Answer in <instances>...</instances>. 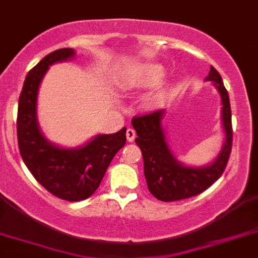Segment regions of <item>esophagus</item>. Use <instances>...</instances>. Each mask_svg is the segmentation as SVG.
<instances>
[{
    "mask_svg": "<svg viewBox=\"0 0 258 258\" xmlns=\"http://www.w3.org/2000/svg\"><path fill=\"white\" fill-rule=\"evenodd\" d=\"M134 138H136V132H134V129L129 127V129L126 131V139L129 142H133Z\"/></svg>",
    "mask_w": 258,
    "mask_h": 258,
    "instance_id": "obj_1",
    "label": "esophagus"
}]
</instances>
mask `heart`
<instances>
[{"mask_svg": "<svg viewBox=\"0 0 258 258\" xmlns=\"http://www.w3.org/2000/svg\"><path fill=\"white\" fill-rule=\"evenodd\" d=\"M166 74V68L160 63H148L137 70L136 77L148 84H153L162 79Z\"/></svg>", "mask_w": 258, "mask_h": 258, "instance_id": "obj_1", "label": "heart"}]
</instances>
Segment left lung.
<instances>
[{
	"instance_id": "obj_1",
	"label": "left lung",
	"mask_w": 258,
	"mask_h": 258,
	"mask_svg": "<svg viewBox=\"0 0 258 258\" xmlns=\"http://www.w3.org/2000/svg\"><path fill=\"white\" fill-rule=\"evenodd\" d=\"M205 82H211L221 101V127L224 142L220 151L211 162L202 166L185 165L172 152L165 126V110H158L145 116L134 117L132 125L137 132L136 143L143 155L145 176L150 192L164 202L193 197L220 178L228 164L231 151V111L229 94L221 75L214 66Z\"/></svg>"
}]
</instances>
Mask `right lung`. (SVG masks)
Returning <instances> with one entry per match:
<instances>
[{"mask_svg":"<svg viewBox=\"0 0 258 258\" xmlns=\"http://www.w3.org/2000/svg\"><path fill=\"white\" fill-rule=\"evenodd\" d=\"M74 48H60L44 56L25 77L19 97L18 143L21 158L44 188L65 201L91 197L113 156L124 147L126 127L112 134H96L78 147L56 145L41 131L38 122V92L52 65L75 58Z\"/></svg>","mask_w":258,"mask_h":258,"instance_id":"1","label":"right lung"}]
</instances>
